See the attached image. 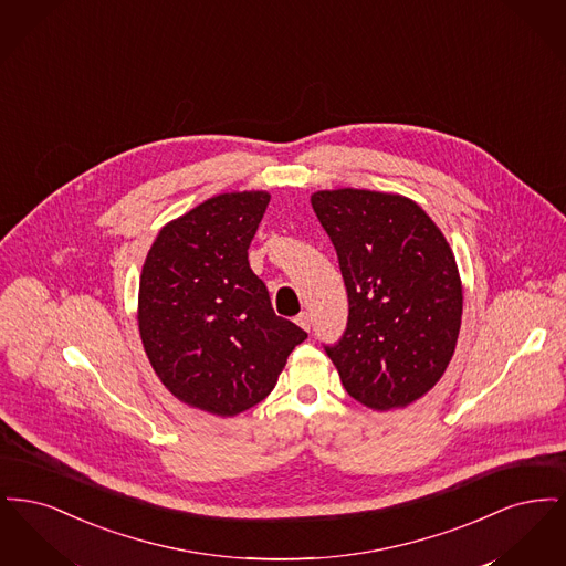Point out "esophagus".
<instances>
[{
  "mask_svg": "<svg viewBox=\"0 0 566 566\" xmlns=\"http://www.w3.org/2000/svg\"><path fill=\"white\" fill-rule=\"evenodd\" d=\"M295 323L301 326V328H305V331H310L312 328V316L307 314V312H301L298 316L295 318Z\"/></svg>",
  "mask_w": 566,
  "mask_h": 566,
  "instance_id": "esophagus-1",
  "label": "esophagus"
}]
</instances>
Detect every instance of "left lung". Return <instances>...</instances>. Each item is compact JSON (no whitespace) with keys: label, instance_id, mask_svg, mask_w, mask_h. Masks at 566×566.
<instances>
[{"label":"left lung","instance_id":"obj_1","mask_svg":"<svg viewBox=\"0 0 566 566\" xmlns=\"http://www.w3.org/2000/svg\"><path fill=\"white\" fill-rule=\"evenodd\" d=\"M312 208L335 245L348 324L324 352L358 403L392 409L441 379L457 348V259L427 212L401 195L318 190Z\"/></svg>","mask_w":566,"mask_h":566}]
</instances>
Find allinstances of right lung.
<instances>
[{"mask_svg": "<svg viewBox=\"0 0 566 566\" xmlns=\"http://www.w3.org/2000/svg\"><path fill=\"white\" fill-rule=\"evenodd\" d=\"M263 190L224 192L169 224L139 277V335L182 403L235 416L261 403L307 333L275 316L248 248L268 210Z\"/></svg>", "mask_w": 566, "mask_h": 566, "instance_id": "add662e5", "label": "right lung"}]
</instances>
